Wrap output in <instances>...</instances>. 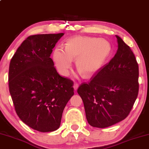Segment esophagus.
<instances>
[{"label":"esophagus","mask_w":149,"mask_h":149,"mask_svg":"<svg viewBox=\"0 0 149 149\" xmlns=\"http://www.w3.org/2000/svg\"><path fill=\"white\" fill-rule=\"evenodd\" d=\"M78 87H79V84H78V83H74V85H73V88H74V91H77Z\"/></svg>","instance_id":"34e87169"}]
</instances>
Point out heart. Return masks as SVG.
Wrapping results in <instances>:
<instances>
[{
	"instance_id": "heart-1",
	"label": "heart",
	"mask_w": 149,
	"mask_h": 149,
	"mask_svg": "<svg viewBox=\"0 0 149 149\" xmlns=\"http://www.w3.org/2000/svg\"><path fill=\"white\" fill-rule=\"evenodd\" d=\"M110 52V44L104 39L77 36L67 41L65 49L61 47L55 49L53 60L58 72L67 76L72 59L77 58V67L88 77L102 69Z\"/></svg>"
}]
</instances>
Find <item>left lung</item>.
Returning <instances> with one entry per match:
<instances>
[{
	"mask_svg": "<svg viewBox=\"0 0 149 149\" xmlns=\"http://www.w3.org/2000/svg\"><path fill=\"white\" fill-rule=\"evenodd\" d=\"M116 36L115 56L77 90L88 122L94 127H108L125 119L138 96V63L130 47Z\"/></svg>",
	"mask_w": 149,
	"mask_h": 149,
	"instance_id": "obj_1",
	"label": "left lung"
}]
</instances>
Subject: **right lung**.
<instances>
[{"mask_svg":"<svg viewBox=\"0 0 149 149\" xmlns=\"http://www.w3.org/2000/svg\"><path fill=\"white\" fill-rule=\"evenodd\" d=\"M63 35L29 36L10 63L9 91L17 115L40 132H52L59 127L65 107L74 95L73 82L58 74L50 58Z\"/></svg>","mask_w":149,"mask_h":149,"instance_id":"right-lung-1","label":"right lung"}]
</instances>
